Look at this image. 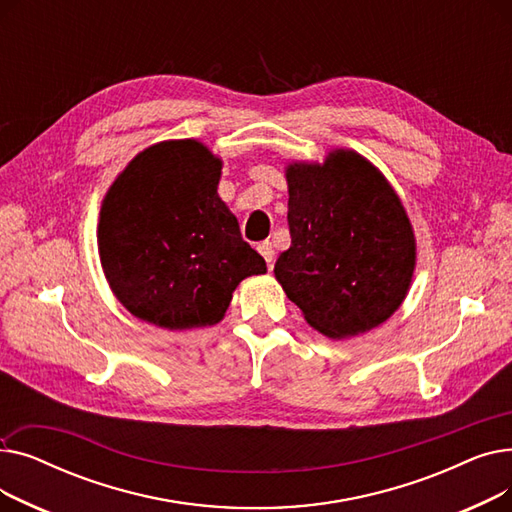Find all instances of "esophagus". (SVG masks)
Returning a JSON list of instances; mask_svg holds the SVG:
<instances>
[{"label": "esophagus", "instance_id": "esophagus-1", "mask_svg": "<svg viewBox=\"0 0 512 512\" xmlns=\"http://www.w3.org/2000/svg\"><path fill=\"white\" fill-rule=\"evenodd\" d=\"M257 251L261 253V257L265 259V263H267V267H272L274 265V245L270 240H265V242H261V245L257 247Z\"/></svg>", "mask_w": 512, "mask_h": 512}]
</instances>
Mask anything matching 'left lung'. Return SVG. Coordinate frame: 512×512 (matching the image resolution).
Instances as JSON below:
<instances>
[{
	"label": "left lung",
	"instance_id": "obj_1",
	"mask_svg": "<svg viewBox=\"0 0 512 512\" xmlns=\"http://www.w3.org/2000/svg\"><path fill=\"white\" fill-rule=\"evenodd\" d=\"M290 247L274 274L307 324L332 340L365 334L407 299L417 240L388 178L355 149L288 161Z\"/></svg>",
	"mask_w": 512,
	"mask_h": 512
}]
</instances>
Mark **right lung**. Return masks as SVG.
Wrapping results in <instances>:
<instances>
[{
	"label": "right lung",
	"mask_w": 512,
	"mask_h": 512,
	"mask_svg": "<svg viewBox=\"0 0 512 512\" xmlns=\"http://www.w3.org/2000/svg\"><path fill=\"white\" fill-rule=\"evenodd\" d=\"M222 166L201 141L170 139L134 155L107 188L97 224L103 274L147 324H220L236 286L267 272L218 195Z\"/></svg>",
	"instance_id": "1"
}]
</instances>
